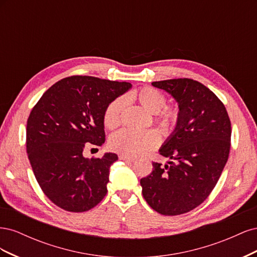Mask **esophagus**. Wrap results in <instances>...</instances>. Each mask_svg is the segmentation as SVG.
<instances>
[{"instance_id": "1", "label": "esophagus", "mask_w": 257, "mask_h": 257, "mask_svg": "<svg viewBox=\"0 0 257 257\" xmlns=\"http://www.w3.org/2000/svg\"><path fill=\"white\" fill-rule=\"evenodd\" d=\"M120 160L122 161H125V162H130V163H133L135 161V158H131V157H126V155H120Z\"/></svg>"}]
</instances>
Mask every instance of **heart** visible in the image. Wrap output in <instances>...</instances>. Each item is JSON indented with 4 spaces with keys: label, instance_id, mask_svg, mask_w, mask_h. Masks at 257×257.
I'll return each mask as SVG.
<instances>
[{
    "label": "heart",
    "instance_id": "heart-1",
    "mask_svg": "<svg viewBox=\"0 0 257 257\" xmlns=\"http://www.w3.org/2000/svg\"><path fill=\"white\" fill-rule=\"evenodd\" d=\"M135 100L149 113H158L159 121L166 127H174L178 121V111L175 108H165V96L158 90L146 87L136 91L132 95ZM124 107V99L116 98L108 105L104 112L103 122L107 128H113L118 125L120 114ZM157 145V137L151 133H134L127 130L115 132L109 138V148L126 157H136L147 150L152 149Z\"/></svg>",
    "mask_w": 257,
    "mask_h": 257
}]
</instances>
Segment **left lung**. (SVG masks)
<instances>
[{
    "mask_svg": "<svg viewBox=\"0 0 257 257\" xmlns=\"http://www.w3.org/2000/svg\"><path fill=\"white\" fill-rule=\"evenodd\" d=\"M178 104V121L160 148L166 164L153 163L141 185L146 201L164 215L199 206L214 189L228 160L231 126L226 108L203 83L189 78L154 81Z\"/></svg>",
    "mask_w": 257,
    "mask_h": 257,
    "instance_id": "8db88e82",
    "label": "left lung"
}]
</instances>
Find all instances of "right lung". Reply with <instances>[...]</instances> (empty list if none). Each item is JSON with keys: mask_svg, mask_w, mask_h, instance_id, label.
I'll return each instance as SVG.
<instances>
[{"mask_svg": "<svg viewBox=\"0 0 257 257\" xmlns=\"http://www.w3.org/2000/svg\"><path fill=\"white\" fill-rule=\"evenodd\" d=\"M130 82L72 76L54 83L31 111L27 152L41 189L53 204L69 212L95 207L107 193L110 166L118 155L84 158V144L105 143L103 116Z\"/></svg>", "mask_w": 257, "mask_h": 257, "instance_id": "1", "label": "right lung"}]
</instances>
